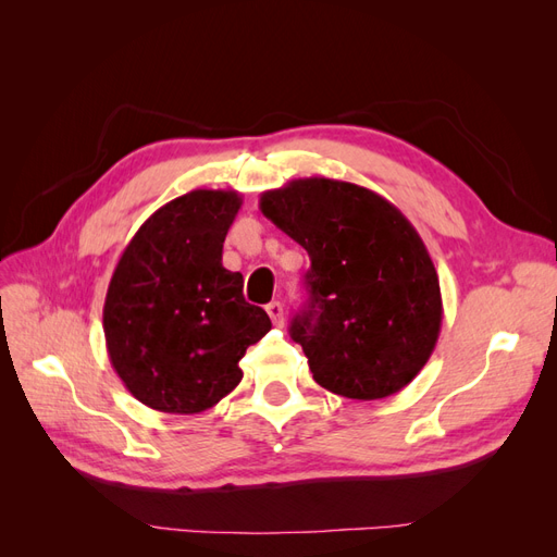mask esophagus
I'll return each mask as SVG.
<instances>
[{
    "mask_svg": "<svg viewBox=\"0 0 557 557\" xmlns=\"http://www.w3.org/2000/svg\"><path fill=\"white\" fill-rule=\"evenodd\" d=\"M267 313H269V318H272L274 325H283V305H281V301H269Z\"/></svg>",
    "mask_w": 557,
    "mask_h": 557,
    "instance_id": "obj_1",
    "label": "esophagus"
}]
</instances>
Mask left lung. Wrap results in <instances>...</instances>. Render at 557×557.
<instances>
[{
  "label": "left lung",
  "instance_id": "8db88e82",
  "mask_svg": "<svg viewBox=\"0 0 557 557\" xmlns=\"http://www.w3.org/2000/svg\"><path fill=\"white\" fill-rule=\"evenodd\" d=\"M260 211L309 252V307L293 318L318 385L383 399L409 385L442 332V290L416 227L385 197L334 178H295Z\"/></svg>",
  "mask_w": 557,
  "mask_h": 557
}]
</instances>
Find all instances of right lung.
<instances>
[{
    "label": "right lung",
    "instance_id": "1",
    "mask_svg": "<svg viewBox=\"0 0 557 557\" xmlns=\"http://www.w3.org/2000/svg\"><path fill=\"white\" fill-rule=\"evenodd\" d=\"M242 209L234 190H193L160 207L125 246L104 299L109 360L127 391L162 413H201L230 395L272 320L223 267Z\"/></svg>",
    "mask_w": 557,
    "mask_h": 557
}]
</instances>
